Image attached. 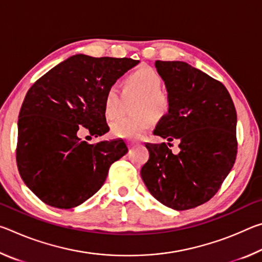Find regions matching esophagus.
I'll return each instance as SVG.
<instances>
[{
	"instance_id": "1",
	"label": "esophagus",
	"mask_w": 262,
	"mask_h": 262,
	"mask_svg": "<svg viewBox=\"0 0 262 262\" xmlns=\"http://www.w3.org/2000/svg\"><path fill=\"white\" fill-rule=\"evenodd\" d=\"M133 147H135V143H133V142H128V148L132 149Z\"/></svg>"
}]
</instances>
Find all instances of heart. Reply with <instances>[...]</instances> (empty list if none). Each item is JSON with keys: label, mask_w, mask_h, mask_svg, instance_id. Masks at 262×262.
<instances>
[{"label": "heart", "mask_w": 262, "mask_h": 262, "mask_svg": "<svg viewBox=\"0 0 262 262\" xmlns=\"http://www.w3.org/2000/svg\"><path fill=\"white\" fill-rule=\"evenodd\" d=\"M163 79L156 70L140 67L123 79L127 92L139 95L133 106L135 114L119 119L112 123V134L122 139H139L151 127L156 119L165 117L170 110V98L162 90ZM106 117L115 119L120 115V95L115 88H110L104 97Z\"/></svg>", "instance_id": "b5f03b06"}]
</instances>
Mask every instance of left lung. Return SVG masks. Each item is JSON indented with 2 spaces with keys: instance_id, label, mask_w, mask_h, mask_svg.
<instances>
[{
  "instance_id": "obj_1",
  "label": "left lung",
  "mask_w": 262,
  "mask_h": 262,
  "mask_svg": "<svg viewBox=\"0 0 262 262\" xmlns=\"http://www.w3.org/2000/svg\"><path fill=\"white\" fill-rule=\"evenodd\" d=\"M170 110L155 134L179 141V154L165 143H147L141 177L152 196L174 210L192 209L214 196L237 156V113L229 91L183 61H156Z\"/></svg>"
}]
</instances>
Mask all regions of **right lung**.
<instances>
[{"mask_svg": "<svg viewBox=\"0 0 262 262\" xmlns=\"http://www.w3.org/2000/svg\"><path fill=\"white\" fill-rule=\"evenodd\" d=\"M140 61L76 54L30 88L18 119L16 159L25 185L46 205L70 209L98 192L108 168L126 155L123 141L89 144L77 135L110 130L104 97Z\"/></svg>", "mask_w": 262, "mask_h": 262, "instance_id": "1", "label": "right lung"}]
</instances>
